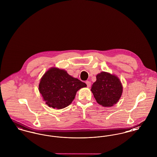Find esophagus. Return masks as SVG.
<instances>
[{
	"instance_id": "esophagus-1",
	"label": "esophagus",
	"mask_w": 157,
	"mask_h": 157,
	"mask_svg": "<svg viewBox=\"0 0 157 157\" xmlns=\"http://www.w3.org/2000/svg\"><path fill=\"white\" fill-rule=\"evenodd\" d=\"M86 85H87V86H88V88L90 87V85H91V83H90V81H86Z\"/></svg>"
}]
</instances>
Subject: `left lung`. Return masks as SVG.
<instances>
[{
  "label": "left lung",
  "mask_w": 157,
  "mask_h": 157,
  "mask_svg": "<svg viewBox=\"0 0 157 157\" xmlns=\"http://www.w3.org/2000/svg\"><path fill=\"white\" fill-rule=\"evenodd\" d=\"M91 91L98 103L105 107H111L117 103L122 94V85L115 75L102 72L97 75Z\"/></svg>",
  "instance_id": "obj_1"
}]
</instances>
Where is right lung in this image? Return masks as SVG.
<instances>
[{"instance_id": "add662e5", "label": "right lung", "mask_w": 157, "mask_h": 157, "mask_svg": "<svg viewBox=\"0 0 157 157\" xmlns=\"http://www.w3.org/2000/svg\"><path fill=\"white\" fill-rule=\"evenodd\" d=\"M86 84L69 75L63 69H49L42 77L39 90L49 107L62 109L71 104L76 92Z\"/></svg>"}]
</instances>
